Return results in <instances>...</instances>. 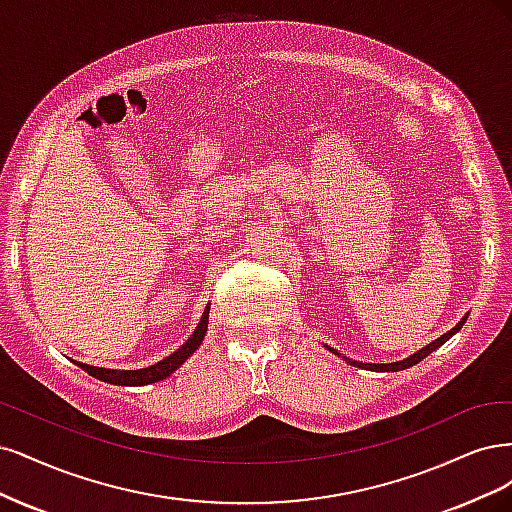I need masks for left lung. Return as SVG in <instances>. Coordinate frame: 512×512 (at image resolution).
<instances>
[{"mask_svg": "<svg viewBox=\"0 0 512 512\" xmlns=\"http://www.w3.org/2000/svg\"><path fill=\"white\" fill-rule=\"evenodd\" d=\"M466 319H468V315H464L461 317V321L451 329V332H447V334H442L440 338H436V340H432L430 344H425L423 349H419V351H415L412 355H408V357H404V359H400V361H391V364H366V361H357V359H351V357H346V355H342V353H338L336 349H332V346H327V344H323L327 351H332L334 355H338V357H342L346 364H351V366H355V368H364V370H372V372H400V370H406V368H410V366H415V364H419L421 359H425L427 355H430L432 351H436V349H440V346L447 342L449 338H453L459 329H461V325L466 323Z\"/></svg>", "mask_w": 512, "mask_h": 512, "instance_id": "obj_1", "label": "left lung"}]
</instances>
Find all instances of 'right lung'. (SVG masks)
Returning <instances> with one entry per match:
<instances>
[{
    "label": "right lung",
    "mask_w": 512,
    "mask_h": 512,
    "mask_svg": "<svg viewBox=\"0 0 512 512\" xmlns=\"http://www.w3.org/2000/svg\"><path fill=\"white\" fill-rule=\"evenodd\" d=\"M208 315H210V304H206L202 319L197 323V327L193 329V334L187 338V342L183 346L168 355L166 359L157 361V364L148 366V368H140V370H112V368H95V366H87L76 361V366L85 370L87 374H91L97 381H104L110 385H123V387H142V385H151V383H159L163 378H168L176 368H180L185 361L197 351V346L202 344L206 332H208Z\"/></svg>",
    "instance_id": "right-lung-1"
}]
</instances>
